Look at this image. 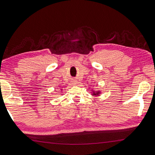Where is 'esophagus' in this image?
Listing matches in <instances>:
<instances>
[{"mask_svg": "<svg viewBox=\"0 0 155 155\" xmlns=\"http://www.w3.org/2000/svg\"><path fill=\"white\" fill-rule=\"evenodd\" d=\"M74 82L75 83H77V81H74Z\"/></svg>", "mask_w": 155, "mask_h": 155, "instance_id": "obj_1", "label": "esophagus"}]
</instances>
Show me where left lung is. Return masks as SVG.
I'll use <instances>...</instances> for the list:
<instances>
[{"label":"left lung","mask_w":155,"mask_h":155,"mask_svg":"<svg viewBox=\"0 0 155 155\" xmlns=\"http://www.w3.org/2000/svg\"><path fill=\"white\" fill-rule=\"evenodd\" d=\"M99 94H100V92H97V93H95V91H94V93H93V95H98Z\"/></svg>","instance_id":"1"}]
</instances>
